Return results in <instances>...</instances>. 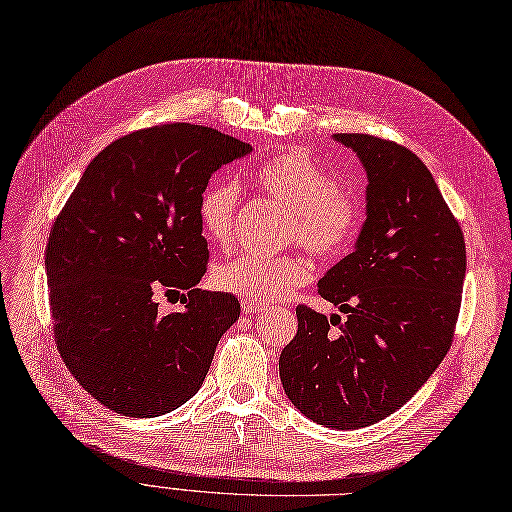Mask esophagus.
<instances>
[{"mask_svg": "<svg viewBox=\"0 0 512 512\" xmlns=\"http://www.w3.org/2000/svg\"><path fill=\"white\" fill-rule=\"evenodd\" d=\"M266 308L268 306L259 304V301H242V312L244 314H259V312H263Z\"/></svg>", "mask_w": 512, "mask_h": 512, "instance_id": "obj_1", "label": "esophagus"}]
</instances>
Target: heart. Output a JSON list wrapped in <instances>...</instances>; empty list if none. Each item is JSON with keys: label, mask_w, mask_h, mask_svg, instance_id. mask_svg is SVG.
<instances>
[{"label": "heart", "mask_w": 512, "mask_h": 512, "mask_svg": "<svg viewBox=\"0 0 512 512\" xmlns=\"http://www.w3.org/2000/svg\"><path fill=\"white\" fill-rule=\"evenodd\" d=\"M253 179L261 192L291 211L289 242H299L318 259L342 257L363 225V202L352 189L312 160L304 149L287 147L259 162ZM238 189L232 183L211 185L200 200V223L208 240L227 246L234 240ZM312 278V266L301 255H240L213 270V282L242 299L270 304L287 297Z\"/></svg>", "instance_id": "b5f03b06"}]
</instances>
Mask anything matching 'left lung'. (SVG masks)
I'll use <instances>...</instances> for the list:
<instances>
[{"label": "left lung", "mask_w": 512, "mask_h": 512, "mask_svg": "<svg viewBox=\"0 0 512 512\" xmlns=\"http://www.w3.org/2000/svg\"><path fill=\"white\" fill-rule=\"evenodd\" d=\"M333 139L354 151L369 179L354 251L318 282L320 297L346 318L299 304L297 335L278 369L306 418L354 430L401 409L441 365L460 314L466 244L413 151L363 132Z\"/></svg>", "instance_id": "obj_1"}]
</instances>
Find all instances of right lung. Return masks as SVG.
Listing matches in <instances>:
<instances>
[{"label":"right lung","instance_id":"1","mask_svg":"<svg viewBox=\"0 0 512 512\" xmlns=\"http://www.w3.org/2000/svg\"><path fill=\"white\" fill-rule=\"evenodd\" d=\"M251 151L198 124L135 130L88 164L54 219L46 246L54 342L107 409L154 418L200 390L240 316L232 293L196 289L208 261L200 200L217 168ZM158 292L181 294L182 308L162 315Z\"/></svg>","mask_w":512,"mask_h":512}]
</instances>
